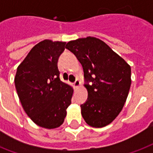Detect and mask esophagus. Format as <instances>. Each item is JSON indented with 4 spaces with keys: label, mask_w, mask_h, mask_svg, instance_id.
<instances>
[{
    "label": "esophagus",
    "mask_w": 153,
    "mask_h": 153,
    "mask_svg": "<svg viewBox=\"0 0 153 153\" xmlns=\"http://www.w3.org/2000/svg\"><path fill=\"white\" fill-rule=\"evenodd\" d=\"M79 86H80V81H79V79H76L74 82V86L75 88H78Z\"/></svg>",
    "instance_id": "1"
}]
</instances>
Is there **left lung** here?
Segmentation results:
<instances>
[{
  "mask_svg": "<svg viewBox=\"0 0 153 153\" xmlns=\"http://www.w3.org/2000/svg\"><path fill=\"white\" fill-rule=\"evenodd\" d=\"M82 66L88 98L81 105L89 126L102 128L116 118L123 108L131 86V67L105 42L88 36L68 42Z\"/></svg>",
  "mask_w": 153,
  "mask_h": 153,
  "instance_id": "1",
  "label": "left lung"
}]
</instances>
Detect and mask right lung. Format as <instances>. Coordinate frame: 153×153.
Wrapping results in <instances>:
<instances>
[{"mask_svg": "<svg viewBox=\"0 0 153 153\" xmlns=\"http://www.w3.org/2000/svg\"><path fill=\"white\" fill-rule=\"evenodd\" d=\"M66 42L44 39L17 67L15 86L23 109L37 126L59 127L71 103L73 88L59 79L58 60Z\"/></svg>", "mask_w": 153, "mask_h": 153, "instance_id": "1", "label": "right lung"}]
</instances>
